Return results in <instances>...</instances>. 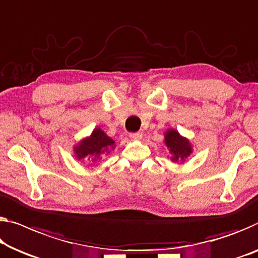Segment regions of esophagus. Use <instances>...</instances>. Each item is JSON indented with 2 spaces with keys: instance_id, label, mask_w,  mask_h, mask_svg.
<instances>
[{
  "instance_id": "34e87169",
  "label": "esophagus",
  "mask_w": 258,
  "mask_h": 258,
  "mask_svg": "<svg viewBox=\"0 0 258 258\" xmlns=\"http://www.w3.org/2000/svg\"><path fill=\"white\" fill-rule=\"evenodd\" d=\"M130 138L133 140H140L142 138V133L140 132H134V133H130Z\"/></svg>"
}]
</instances>
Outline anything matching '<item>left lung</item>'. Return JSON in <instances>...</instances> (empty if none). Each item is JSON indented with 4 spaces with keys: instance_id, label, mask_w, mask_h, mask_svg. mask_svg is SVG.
I'll use <instances>...</instances> for the list:
<instances>
[{
    "instance_id": "obj_1",
    "label": "left lung",
    "mask_w": 258,
    "mask_h": 258,
    "mask_svg": "<svg viewBox=\"0 0 258 258\" xmlns=\"http://www.w3.org/2000/svg\"><path fill=\"white\" fill-rule=\"evenodd\" d=\"M166 145L170 149L171 160L178 162L190 155L191 146L185 138H182L175 130H169L166 133Z\"/></svg>"
}]
</instances>
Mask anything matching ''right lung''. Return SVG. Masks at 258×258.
<instances>
[{
  "label": "right lung",
  "mask_w": 258,
  "mask_h": 258,
  "mask_svg": "<svg viewBox=\"0 0 258 258\" xmlns=\"http://www.w3.org/2000/svg\"><path fill=\"white\" fill-rule=\"evenodd\" d=\"M114 141L110 139L101 128H96L90 138L83 140L75 148V154L79 160H86L89 163H97L102 160V154L113 148Z\"/></svg>",
  "instance_id": "add662e5"
}]
</instances>
